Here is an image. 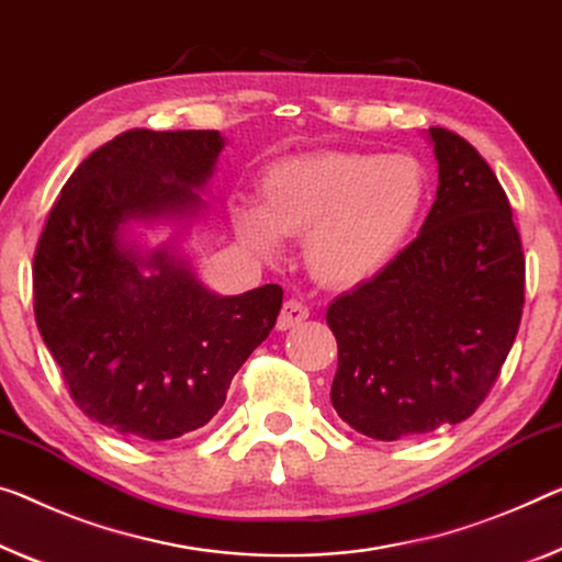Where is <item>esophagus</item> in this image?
<instances>
[{
  "label": "esophagus",
  "instance_id": "34e87169",
  "mask_svg": "<svg viewBox=\"0 0 562 562\" xmlns=\"http://www.w3.org/2000/svg\"><path fill=\"white\" fill-rule=\"evenodd\" d=\"M304 318H308V306L299 299H289V301H283L276 326H279L281 331H286V329H293V326H299Z\"/></svg>",
  "mask_w": 562,
  "mask_h": 562
}]
</instances>
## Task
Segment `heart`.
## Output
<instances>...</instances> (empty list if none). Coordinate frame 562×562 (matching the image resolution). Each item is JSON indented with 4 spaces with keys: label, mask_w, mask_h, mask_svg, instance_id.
<instances>
[{
    "label": "heart",
    "mask_w": 562,
    "mask_h": 562,
    "mask_svg": "<svg viewBox=\"0 0 562 562\" xmlns=\"http://www.w3.org/2000/svg\"><path fill=\"white\" fill-rule=\"evenodd\" d=\"M425 195V168L409 155L316 153L271 166L263 205L240 201L233 218L240 240L263 256L279 254L283 236H306L311 276L351 289L392 261Z\"/></svg>",
    "instance_id": "heart-1"
}]
</instances>
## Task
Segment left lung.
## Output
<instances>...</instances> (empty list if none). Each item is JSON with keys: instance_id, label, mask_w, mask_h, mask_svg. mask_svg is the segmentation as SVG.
Listing matches in <instances>:
<instances>
[{"instance_id": "1", "label": "left lung", "mask_w": 562, "mask_h": 562, "mask_svg": "<svg viewBox=\"0 0 562 562\" xmlns=\"http://www.w3.org/2000/svg\"><path fill=\"white\" fill-rule=\"evenodd\" d=\"M429 137L439 186L419 236L326 308L339 347L334 409L382 442L474 414L525 306L522 240L497 176L457 133Z\"/></svg>"}]
</instances>
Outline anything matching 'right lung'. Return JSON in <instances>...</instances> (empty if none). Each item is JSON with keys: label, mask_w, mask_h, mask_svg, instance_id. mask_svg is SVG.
I'll list each match as a JSON object with an SVG mask.
<instances>
[{"label": "right lung", "mask_w": 562, "mask_h": 562, "mask_svg": "<svg viewBox=\"0 0 562 562\" xmlns=\"http://www.w3.org/2000/svg\"><path fill=\"white\" fill-rule=\"evenodd\" d=\"M218 131L120 133L63 186L34 251V318L72 402L117 435L168 442L201 429L271 334L279 283L215 296L168 251L135 254L127 221L201 209Z\"/></svg>", "instance_id": "1"}]
</instances>
